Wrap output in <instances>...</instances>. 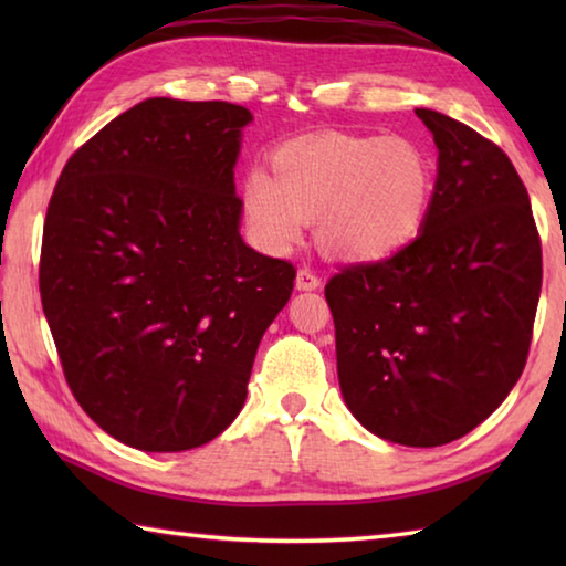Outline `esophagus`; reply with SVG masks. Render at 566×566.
Segmentation results:
<instances>
[{"label": "esophagus", "mask_w": 566, "mask_h": 566, "mask_svg": "<svg viewBox=\"0 0 566 566\" xmlns=\"http://www.w3.org/2000/svg\"><path fill=\"white\" fill-rule=\"evenodd\" d=\"M294 286L300 292H312V290H319L322 286V280L314 272L310 270H300L296 272V280H294Z\"/></svg>", "instance_id": "1"}]
</instances>
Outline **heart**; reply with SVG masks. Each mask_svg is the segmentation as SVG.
<instances>
[{
  "label": "heart",
  "instance_id": "heart-1",
  "mask_svg": "<svg viewBox=\"0 0 566 566\" xmlns=\"http://www.w3.org/2000/svg\"><path fill=\"white\" fill-rule=\"evenodd\" d=\"M242 179L247 224L262 247L284 252L317 219L322 249L344 262H381L409 247L434 202V167L405 137L314 134L276 147Z\"/></svg>",
  "mask_w": 566,
  "mask_h": 566
}]
</instances>
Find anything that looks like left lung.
Wrapping results in <instances>:
<instances>
[{
	"instance_id": "1",
	"label": "left lung",
	"mask_w": 566,
	"mask_h": 566,
	"mask_svg": "<svg viewBox=\"0 0 566 566\" xmlns=\"http://www.w3.org/2000/svg\"><path fill=\"white\" fill-rule=\"evenodd\" d=\"M439 149L427 224L395 256L324 286L342 397L361 427L405 447L472 432L530 354L542 244L510 157L472 127L415 109Z\"/></svg>"
}]
</instances>
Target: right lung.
<instances>
[{
  "label": "right lung",
  "mask_w": 566,
  "mask_h": 566,
  "mask_svg": "<svg viewBox=\"0 0 566 566\" xmlns=\"http://www.w3.org/2000/svg\"><path fill=\"white\" fill-rule=\"evenodd\" d=\"M252 112L134 104L74 151L46 207L40 292L74 399L142 452L212 442L247 399L294 266L239 234Z\"/></svg>",
  "instance_id": "obj_1"
}]
</instances>
